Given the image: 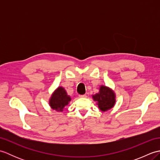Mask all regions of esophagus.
<instances>
[{"label": "esophagus", "mask_w": 160, "mask_h": 160, "mask_svg": "<svg viewBox=\"0 0 160 160\" xmlns=\"http://www.w3.org/2000/svg\"><path fill=\"white\" fill-rule=\"evenodd\" d=\"M80 98H87V95L86 94H84V95H80L79 96Z\"/></svg>", "instance_id": "34e87169"}]
</instances>
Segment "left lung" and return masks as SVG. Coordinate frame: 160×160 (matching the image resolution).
Masks as SVG:
<instances>
[{
	"label": "left lung",
	"mask_w": 160,
	"mask_h": 160,
	"mask_svg": "<svg viewBox=\"0 0 160 160\" xmlns=\"http://www.w3.org/2000/svg\"><path fill=\"white\" fill-rule=\"evenodd\" d=\"M92 98L94 101L97 102L98 108L101 111L105 112L114 107L115 104V93L111 88L101 85L99 93L93 95Z\"/></svg>",
	"instance_id": "left-lung-1"
}]
</instances>
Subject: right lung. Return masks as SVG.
Listing matches in <instances>:
<instances>
[{"mask_svg": "<svg viewBox=\"0 0 160 160\" xmlns=\"http://www.w3.org/2000/svg\"><path fill=\"white\" fill-rule=\"evenodd\" d=\"M71 100V97L67 94L62 87H58L53 91L49 103L51 108L57 111L62 112L65 106Z\"/></svg>", "mask_w": 160, "mask_h": 160, "instance_id": "right-lung-1", "label": "right lung"}]
</instances>
